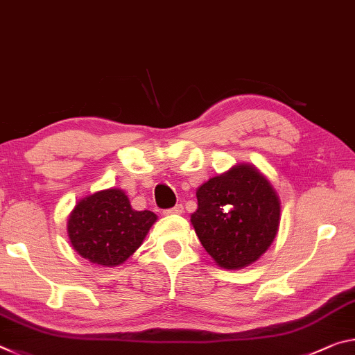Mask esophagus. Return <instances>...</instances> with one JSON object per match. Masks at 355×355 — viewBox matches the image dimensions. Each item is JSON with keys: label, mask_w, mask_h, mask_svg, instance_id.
Wrapping results in <instances>:
<instances>
[{"label": "esophagus", "mask_w": 355, "mask_h": 355, "mask_svg": "<svg viewBox=\"0 0 355 355\" xmlns=\"http://www.w3.org/2000/svg\"><path fill=\"white\" fill-rule=\"evenodd\" d=\"M184 212V206L182 205H176L171 209H168V211H165L166 216H181V214Z\"/></svg>", "instance_id": "34e87169"}]
</instances>
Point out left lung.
Wrapping results in <instances>:
<instances>
[{
    "label": "left lung",
    "instance_id": "1",
    "mask_svg": "<svg viewBox=\"0 0 355 355\" xmlns=\"http://www.w3.org/2000/svg\"><path fill=\"white\" fill-rule=\"evenodd\" d=\"M190 216L196 236L218 267L243 269L261 258L280 228L282 201L252 164H237L196 190Z\"/></svg>",
    "mask_w": 355,
    "mask_h": 355
}]
</instances>
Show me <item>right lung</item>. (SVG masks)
I'll use <instances>...</instances> for the list:
<instances>
[{"label":"right lung","instance_id":"obj_1","mask_svg":"<svg viewBox=\"0 0 355 355\" xmlns=\"http://www.w3.org/2000/svg\"><path fill=\"white\" fill-rule=\"evenodd\" d=\"M157 216L135 211L121 189L81 198L67 218V236L81 258L102 267L123 264L141 245Z\"/></svg>","mask_w":355,"mask_h":355}]
</instances>
